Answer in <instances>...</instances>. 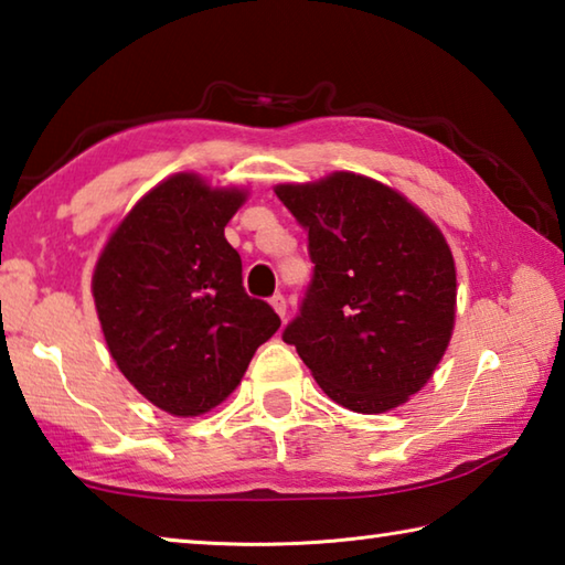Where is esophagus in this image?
<instances>
[{
  "instance_id": "34e87169",
  "label": "esophagus",
  "mask_w": 565,
  "mask_h": 565,
  "mask_svg": "<svg viewBox=\"0 0 565 565\" xmlns=\"http://www.w3.org/2000/svg\"><path fill=\"white\" fill-rule=\"evenodd\" d=\"M271 306H274L276 313H279L281 318H286V299H284V294H274L271 296Z\"/></svg>"
}]
</instances>
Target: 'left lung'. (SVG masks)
<instances>
[{"label": "left lung", "mask_w": 565, "mask_h": 565, "mask_svg": "<svg viewBox=\"0 0 565 565\" xmlns=\"http://www.w3.org/2000/svg\"><path fill=\"white\" fill-rule=\"evenodd\" d=\"M276 198L309 232L313 262L284 343L353 413L405 403L452 338L457 274L443 232L403 194L353 172L279 184Z\"/></svg>", "instance_id": "8db88e82"}]
</instances>
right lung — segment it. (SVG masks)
Masks as SVG:
<instances>
[{
  "label": "right lung",
  "mask_w": 565,
  "mask_h": 565,
  "mask_svg": "<svg viewBox=\"0 0 565 565\" xmlns=\"http://www.w3.org/2000/svg\"><path fill=\"white\" fill-rule=\"evenodd\" d=\"M244 202L180 172L150 190L113 232L94 299L120 373L152 405L194 417L239 385L256 348L281 326L244 291L224 227Z\"/></svg>",
  "instance_id": "add662e5"
}]
</instances>
